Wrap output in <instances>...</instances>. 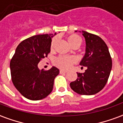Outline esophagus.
Instances as JSON below:
<instances>
[{
	"mask_svg": "<svg viewBox=\"0 0 123 123\" xmlns=\"http://www.w3.org/2000/svg\"><path fill=\"white\" fill-rule=\"evenodd\" d=\"M67 70H62V69L60 70V73H61V74H64V73H67Z\"/></svg>",
	"mask_w": 123,
	"mask_h": 123,
	"instance_id": "34e87169",
	"label": "esophagus"
}]
</instances>
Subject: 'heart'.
Wrapping results in <instances>:
<instances>
[{"mask_svg":"<svg viewBox=\"0 0 123 123\" xmlns=\"http://www.w3.org/2000/svg\"><path fill=\"white\" fill-rule=\"evenodd\" d=\"M68 40L70 44L72 46L74 45H81L82 42V38L77 35H70L68 37ZM56 42H57V38L55 37L51 41V49H53L55 47ZM75 62H76V59L74 56L61 55V56H59V57H57L55 59V64H56L57 67H60L61 68L68 69L70 67H72V65Z\"/></svg>","mask_w":123,"mask_h":123,"instance_id":"b5f03b06","label":"heart"}]
</instances>
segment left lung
Listing matches in <instances>:
<instances>
[{
	"label": "left lung",
	"instance_id": "8db88e82",
	"mask_svg": "<svg viewBox=\"0 0 123 123\" xmlns=\"http://www.w3.org/2000/svg\"><path fill=\"white\" fill-rule=\"evenodd\" d=\"M82 33L86 48L80 64L87 69L84 73H77V79L70 86L78 94L90 95L105 87L111 72L112 60L107 46L100 37L85 31Z\"/></svg>",
	"mask_w": 123,
	"mask_h": 123
}]
</instances>
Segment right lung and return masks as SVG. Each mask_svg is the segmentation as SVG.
Returning a JSON list of instances; mask_svg holds the SVG:
<instances>
[{
  "label": "right lung",
  "mask_w": 123,
  "mask_h": 123,
  "mask_svg": "<svg viewBox=\"0 0 123 123\" xmlns=\"http://www.w3.org/2000/svg\"><path fill=\"white\" fill-rule=\"evenodd\" d=\"M52 37L51 34L37 35L22 41L10 61L12 83L28 99L40 100L49 95L53 88L54 80L59 74L56 67L40 70L37 67L51 51Z\"/></svg>",
  "instance_id": "add662e5"
}]
</instances>
